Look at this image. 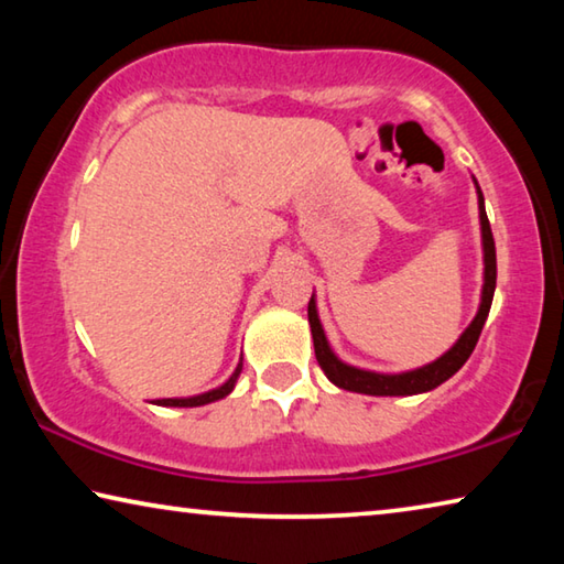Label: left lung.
I'll return each mask as SVG.
<instances>
[{
	"instance_id": "obj_1",
	"label": "left lung",
	"mask_w": 564,
	"mask_h": 564,
	"mask_svg": "<svg viewBox=\"0 0 564 564\" xmlns=\"http://www.w3.org/2000/svg\"><path fill=\"white\" fill-rule=\"evenodd\" d=\"M477 186V181H475ZM477 208H480V228H482V251H485V283H482V299L480 308H477V316L473 318L470 326L457 338L455 346L443 352L441 358L427 362L423 368L408 370V373H373V370H360L352 368L348 362L336 358V352L330 350L326 333L318 321L316 301H308V323H311V336H313V348H316V360L323 373L330 380L333 386L343 390H352V393H366V395H415V393H427V390L437 388L445 383L447 378L455 376L457 370L465 366V360L470 358L475 350V343L480 338L485 321H488L490 305H492V293H495V281H498V261H495V238L490 231L488 214H485V198L482 191L477 186Z\"/></svg>"
}]
</instances>
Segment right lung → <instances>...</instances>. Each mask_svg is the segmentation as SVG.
Listing matches in <instances>:
<instances>
[{
	"mask_svg": "<svg viewBox=\"0 0 564 564\" xmlns=\"http://www.w3.org/2000/svg\"><path fill=\"white\" fill-rule=\"evenodd\" d=\"M243 362H238V368L234 370V376L226 380L224 386H218L216 390H208V393H202V395H194V398H161V400H154L156 405H166V408H196V405H206V403H214V400H221L226 398L228 393H231L236 380H238V373H241Z\"/></svg>",
	"mask_w": 564,
	"mask_h": 564,
	"instance_id": "1",
	"label": "right lung"
}]
</instances>
